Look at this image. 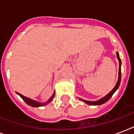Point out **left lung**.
Here are the masks:
<instances>
[{"label": "left lung", "instance_id": "obj_1", "mask_svg": "<svg viewBox=\"0 0 134 134\" xmlns=\"http://www.w3.org/2000/svg\"><path fill=\"white\" fill-rule=\"evenodd\" d=\"M116 55H117V58H118V61H119V72H118V82H117V83L115 85V86L114 87V88L106 96H105L104 98H101L100 100H99L98 101H95V102H92V101H87V100H83L85 103L88 104V105H102V104L105 103V102L108 100L113 95V93H115V91L117 90V89L119 87V85L121 83V60L120 57H119V54H118V52H116ZM80 100H82V99L80 98Z\"/></svg>", "mask_w": 134, "mask_h": 134}]
</instances>
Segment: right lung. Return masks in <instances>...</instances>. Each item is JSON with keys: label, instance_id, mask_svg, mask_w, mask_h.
Segmentation results:
<instances>
[{"label": "right lung", "instance_id": "1", "mask_svg": "<svg viewBox=\"0 0 134 134\" xmlns=\"http://www.w3.org/2000/svg\"><path fill=\"white\" fill-rule=\"evenodd\" d=\"M17 94L19 95L21 98L26 103H27L29 105H30V106H32V107H40V106H43V105H45L46 104L48 103H50L51 101L52 100L53 98H54V93L53 94L52 96L50 98L48 101H47V103H38L37 101H35V100H31V99L29 98H26V97H25V96H22L21 94H20V93H17Z\"/></svg>", "mask_w": 134, "mask_h": 134}]
</instances>
